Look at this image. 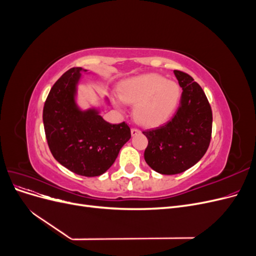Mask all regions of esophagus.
Segmentation results:
<instances>
[{
  "label": "esophagus",
  "mask_w": 256,
  "mask_h": 256,
  "mask_svg": "<svg viewBox=\"0 0 256 256\" xmlns=\"http://www.w3.org/2000/svg\"><path fill=\"white\" fill-rule=\"evenodd\" d=\"M138 134H141V131L138 130V129H136V128L131 129V136H136Z\"/></svg>",
  "instance_id": "1"
}]
</instances>
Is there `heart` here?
<instances>
[{
    "instance_id": "1",
    "label": "heart",
    "mask_w": 256,
    "mask_h": 256,
    "mask_svg": "<svg viewBox=\"0 0 256 256\" xmlns=\"http://www.w3.org/2000/svg\"><path fill=\"white\" fill-rule=\"evenodd\" d=\"M120 98L128 104H134V120L146 127H156L166 122L176 111L182 98L180 84L159 74H142L124 81ZM115 106L122 109L120 100Z\"/></svg>"
}]
</instances>
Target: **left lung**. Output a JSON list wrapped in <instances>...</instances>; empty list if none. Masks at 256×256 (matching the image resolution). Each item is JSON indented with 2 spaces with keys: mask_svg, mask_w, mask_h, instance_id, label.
Listing matches in <instances>:
<instances>
[{
  "mask_svg": "<svg viewBox=\"0 0 256 256\" xmlns=\"http://www.w3.org/2000/svg\"><path fill=\"white\" fill-rule=\"evenodd\" d=\"M174 74L182 88L178 110L164 126L143 131L148 140L146 164L164 175L182 173L198 164L210 143L212 127V108L202 88L187 74Z\"/></svg>",
  "mask_w": 256,
  "mask_h": 256,
  "instance_id": "8db88e82",
  "label": "left lung"
}]
</instances>
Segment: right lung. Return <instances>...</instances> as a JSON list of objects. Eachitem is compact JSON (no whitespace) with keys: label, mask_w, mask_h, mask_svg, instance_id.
I'll return each mask as SVG.
<instances>
[{"label":"right lung","mask_w":256,"mask_h":256,"mask_svg":"<svg viewBox=\"0 0 256 256\" xmlns=\"http://www.w3.org/2000/svg\"><path fill=\"white\" fill-rule=\"evenodd\" d=\"M82 72L88 70L70 68L54 83L42 120L49 148L58 164L78 175L94 177L111 168L131 134L125 122H106L100 108L81 109L76 96ZM104 102L109 104L106 97Z\"/></svg>","instance_id":"add662e5"}]
</instances>
